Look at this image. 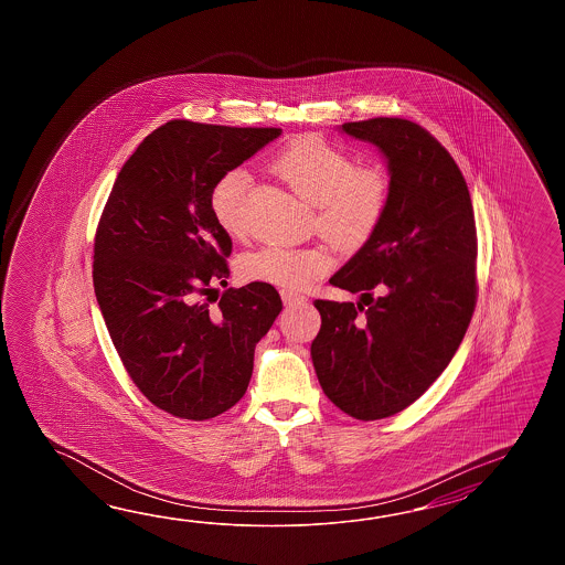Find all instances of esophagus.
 <instances>
[{
  "instance_id": "obj_1",
  "label": "esophagus",
  "mask_w": 565,
  "mask_h": 565,
  "mask_svg": "<svg viewBox=\"0 0 565 565\" xmlns=\"http://www.w3.org/2000/svg\"><path fill=\"white\" fill-rule=\"evenodd\" d=\"M280 297H282V302L287 305V307H292V305H300V302H305V297L299 295V292H290V290H280Z\"/></svg>"
}]
</instances>
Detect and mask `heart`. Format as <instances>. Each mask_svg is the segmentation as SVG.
<instances>
[{
	"instance_id": "heart-1",
	"label": "heart",
	"mask_w": 565,
	"mask_h": 565,
	"mask_svg": "<svg viewBox=\"0 0 565 565\" xmlns=\"http://www.w3.org/2000/svg\"><path fill=\"white\" fill-rule=\"evenodd\" d=\"M278 178L315 205L317 230L341 248H360L380 226L390 198V180L377 163H355L348 151L319 137H300L273 161ZM250 178L241 168L224 171L210 192V210L228 236L244 234V200ZM335 263L327 244L263 246L244 254L241 275L250 282L299 290L323 277Z\"/></svg>"
}]
</instances>
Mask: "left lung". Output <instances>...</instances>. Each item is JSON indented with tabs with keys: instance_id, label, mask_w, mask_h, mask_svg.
I'll use <instances>...</instances> for the list:
<instances>
[{
	"instance_id": "left-lung-1",
	"label": "left lung",
	"mask_w": 565,
	"mask_h": 565,
	"mask_svg": "<svg viewBox=\"0 0 565 565\" xmlns=\"http://www.w3.org/2000/svg\"><path fill=\"white\" fill-rule=\"evenodd\" d=\"M341 129L384 153L390 198L372 238L329 278L360 292V302L315 300L321 331L312 365L337 408L355 420H382L436 382L469 329L477 226L460 169L420 125L377 117Z\"/></svg>"
}]
</instances>
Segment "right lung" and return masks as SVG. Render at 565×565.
I'll use <instances>...</instances> for the list:
<instances>
[{
	"instance_id": "right-lung-1",
	"label": "right lung",
	"mask_w": 565,
	"mask_h": 565,
	"mask_svg": "<svg viewBox=\"0 0 565 565\" xmlns=\"http://www.w3.org/2000/svg\"><path fill=\"white\" fill-rule=\"evenodd\" d=\"M280 132L169 120L127 159L98 220L93 282L108 335L132 384L175 418L241 402L254 348L282 311L265 282L212 299L228 285L232 241L210 210L217 178Z\"/></svg>"
}]
</instances>
